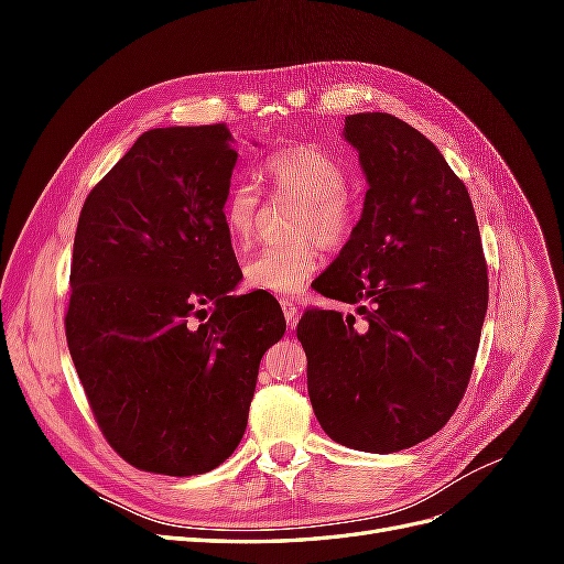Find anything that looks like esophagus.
<instances>
[{
  "mask_svg": "<svg viewBox=\"0 0 564 564\" xmlns=\"http://www.w3.org/2000/svg\"><path fill=\"white\" fill-rule=\"evenodd\" d=\"M280 305H282V313H284V317H286V327L294 332V327H296V315H299L296 303H294L292 299H280Z\"/></svg>",
  "mask_w": 564,
  "mask_h": 564,
  "instance_id": "esophagus-1",
  "label": "esophagus"
}]
</instances>
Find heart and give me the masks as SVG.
<instances>
[{
  "instance_id": "1",
  "label": "heart",
  "mask_w": 564,
  "mask_h": 564,
  "mask_svg": "<svg viewBox=\"0 0 564 564\" xmlns=\"http://www.w3.org/2000/svg\"><path fill=\"white\" fill-rule=\"evenodd\" d=\"M263 176L278 191L301 199L294 232L308 235L292 242L268 245L242 263L245 284L268 294H299L319 265L317 240L338 249L350 242L360 224V204L350 191V169L317 145H289L270 152ZM261 191L251 181L232 183L220 202V220L237 247L251 242L259 218Z\"/></svg>"
}]
</instances>
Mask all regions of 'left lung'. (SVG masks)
<instances>
[{"instance_id": "1", "label": "left lung", "mask_w": 564, "mask_h": 564, "mask_svg": "<svg viewBox=\"0 0 564 564\" xmlns=\"http://www.w3.org/2000/svg\"><path fill=\"white\" fill-rule=\"evenodd\" d=\"M369 191L319 294L362 322L305 311L315 416L338 445L390 454L442 431L468 388L489 280L473 202L440 150L388 112L346 117Z\"/></svg>"}]
</instances>
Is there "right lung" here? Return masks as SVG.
I'll use <instances>...</instances> for the list:
<instances>
[{
    "label": "right lung",
    "mask_w": 564,
    "mask_h": 564,
    "mask_svg": "<svg viewBox=\"0 0 564 564\" xmlns=\"http://www.w3.org/2000/svg\"><path fill=\"white\" fill-rule=\"evenodd\" d=\"M220 124L150 129L84 199L65 338L108 445L145 473H207L240 445L280 303L232 296ZM213 308L206 317V305Z\"/></svg>",
    "instance_id": "obj_1"
}]
</instances>
